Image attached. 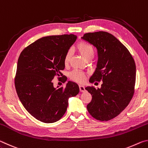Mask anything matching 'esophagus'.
I'll return each mask as SVG.
<instances>
[{
	"mask_svg": "<svg viewBox=\"0 0 148 148\" xmlns=\"http://www.w3.org/2000/svg\"><path fill=\"white\" fill-rule=\"evenodd\" d=\"M79 91L81 92H84L86 91V89H85V87L84 86H82V85H79Z\"/></svg>",
	"mask_w": 148,
	"mask_h": 148,
	"instance_id": "obj_1",
	"label": "esophagus"
}]
</instances>
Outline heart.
Here are the masks:
<instances>
[{
    "mask_svg": "<svg viewBox=\"0 0 148 148\" xmlns=\"http://www.w3.org/2000/svg\"><path fill=\"white\" fill-rule=\"evenodd\" d=\"M76 49L79 53L81 55L82 57L87 60L90 58H92L94 56V49L91 45L86 43V42H82L77 45ZM71 51H68L66 52V55L64 56V63L67 65L69 63L70 59L71 58ZM70 78L74 82H76L77 83H84L86 80V74L84 72L79 71L78 70H74L69 74Z\"/></svg>",
    "mask_w": 148,
    "mask_h": 148,
    "instance_id": "heart-1",
    "label": "heart"
}]
</instances>
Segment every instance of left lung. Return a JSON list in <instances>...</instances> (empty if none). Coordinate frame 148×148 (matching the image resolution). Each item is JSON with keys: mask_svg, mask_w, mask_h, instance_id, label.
Wrapping results in <instances>:
<instances>
[{"mask_svg": "<svg viewBox=\"0 0 148 148\" xmlns=\"http://www.w3.org/2000/svg\"><path fill=\"white\" fill-rule=\"evenodd\" d=\"M82 38L97 49V68L89 82L102 81L101 88L87 87L92 95L89 113L99 121H108L121 113L134 92L136 64L129 50L107 32H89Z\"/></svg>", "mask_w": 148, "mask_h": 148, "instance_id": "obj_1", "label": "left lung"}]
</instances>
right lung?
Listing matches in <instances>:
<instances>
[{
  "mask_svg": "<svg viewBox=\"0 0 148 148\" xmlns=\"http://www.w3.org/2000/svg\"><path fill=\"white\" fill-rule=\"evenodd\" d=\"M76 38L74 34L45 36L25 47L19 57L16 92L27 112L42 122L59 121L66 111L69 99L79 91L73 82L57 88L52 82L56 76H62L64 56Z\"/></svg>",
  "mask_w": 148,
  "mask_h": 148,
  "instance_id": "add662e5",
  "label": "right lung"
}]
</instances>
